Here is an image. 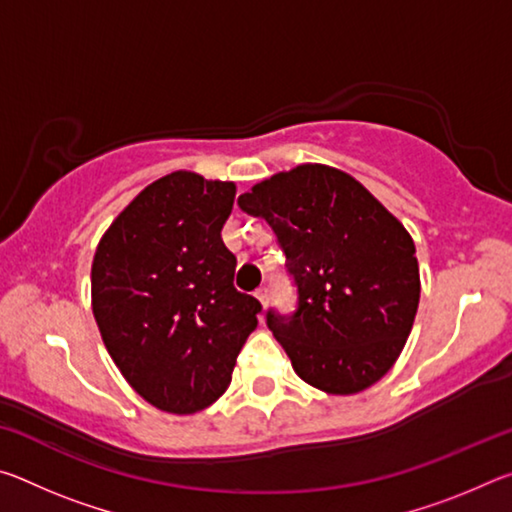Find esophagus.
<instances>
[{"label": "esophagus", "mask_w": 512, "mask_h": 512, "mask_svg": "<svg viewBox=\"0 0 512 512\" xmlns=\"http://www.w3.org/2000/svg\"><path fill=\"white\" fill-rule=\"evenodd\" d=\"M255 298L259 300V305H262L264 309L268 307V289H266V287H262V289H257V291H255Z\"/></svg>", "instance_id": "1"}]
</instances>
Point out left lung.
<instances>
[{
	"instance_id": "left-lung-1",
	"label": "left lung",
	"mask_w": 512,
	"mask_h": 512,
	"mask_svg": "<svg viewBox=\"0 0 512 512\" xmlns=\"http://www.w3.org/2000/svg\"><path fill=\"white\" fill-rule=\"evenodd\" d=\"M239 207L262 216L298 284V311L266 323L296 375L354 395L393 368L420 302L415 244L357 178L307 162L250 187Z\"/></svg>"
}]
</instances>
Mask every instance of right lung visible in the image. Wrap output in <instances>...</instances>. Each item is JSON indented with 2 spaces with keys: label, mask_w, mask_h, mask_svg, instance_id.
Wrapping results in <instances>:
<instances>
[{
  "label": "right lung",
  "mask_w": 512,
  "mask_h": 512,
  "mask_svg": "<svg viewBox=\"0 0 512 512\" xmlns=\"http://www.w3.org/2000/svg\"><path fill=\"white\" fill-rule=\"evenodd\" d=\"M237 185L171 171L144 187L92 259V314L133 391L192 415L228 391L262 305L235 289L221 239Z\"/></svg>",
  "instance_id": "add662e5"
}]
</instances>
